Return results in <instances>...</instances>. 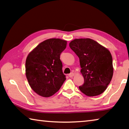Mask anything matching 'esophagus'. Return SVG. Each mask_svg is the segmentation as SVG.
<instances>
[{
    "instance_id": "obj_1",
    "label": "esophagus",
    "mask_w": 129,
    "mask_h": 129,
    "mask_svg": "<svg viewBox=\"0 0 129 129\" xmlns=\"http://www.w3.org/2000/svg\"><path fill=\"white\" fill-rule=\"evenodd\" d=\"M74 76V73H71L70 74H69V76L70 78H73Z\"/></svg>"
}]
</instances>
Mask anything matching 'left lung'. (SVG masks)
I'll return each instance as SVG.
<instances>
[{"label":"left lung","instance_id":"left-lung-1","mask_svg":"<svg viewBox=\"0 0 129 129\" xmlns=\"http://www.w3.org/2000/svg\"><path fill=\"white\" fill-rule=\"evenodd\" d=\"M79 58L81 73L84 82L79 87L88 96L103 93L111 81L113 67L109 50L91 38L75 39L69 44Z\"/></svg>","mask_w":129,"mask_h":129}]
</instances>
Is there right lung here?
Returning a JSON list of instances; mask_svg holds the SVG:
<instances>
[{
  "instance_id": "1",
  "label": "right lung",
  "mask_w": 129,
  "mask_h": 129,
  "mask_svg": "<svg viewBox=\"0 0 129 129\" xmlns=\"http://www.w3.org/2000/svg\"><path fill=\"white\" fill-rule=\"evenodd\" d=\"M67 41L50 38L40 43L27 56L25 74L29 84L38 95L49 98L60 88L66 80L60 55Z\"/></svg>"
}]
</instances>
